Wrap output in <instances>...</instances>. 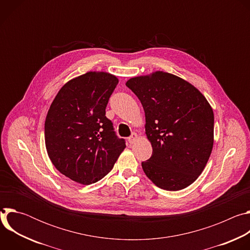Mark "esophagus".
<instances>
[{
  "label": "esophagus",
  "instance_id": "obj_1",
  "mask_svg": "<svg viewBox=\"0 0 250 250\" xmlns=\"http://www.w3.org/2000/svg\"><path fill=\"white\" fill-rule=\"evenodd\" d=\"M138 139V135L135 133V132H133L132 134H131V136L130 137H128V142L129 144H134V142L136 141Z\"/></svg>",
  "mask_w": 250,
  "mask_h": 250
}]
</instances>
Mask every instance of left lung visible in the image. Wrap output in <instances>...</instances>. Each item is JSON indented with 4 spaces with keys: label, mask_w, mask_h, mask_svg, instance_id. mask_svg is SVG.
Returning <instances> with one entry per match:
<instances>
[{
    "label": "left lung",
    "mask_w": 250,
    "mask_h": 250,
    "mask_svg": "<svg viewBox=\"0 0 250 250\" xmlns=\"http://www.w3.org/2000/svg\"><path fill=\"white\" fill-rule=\"evenodd\" d=\"M146 114V134L152 155L141 163L157 187L179 191L205 169L213 146V112L191 83L164 71L128 79Z\"/></svg>",
    "instance_id": "left-lung-1"
}]
</instances>
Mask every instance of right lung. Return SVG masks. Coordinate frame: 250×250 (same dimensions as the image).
<instances>
[{
	"instance_id": "right-lung-1",
	"label": "right lung",
	"mask_w": 250,
	"mask_h": 250,
	"mask_svg": "<svg viewBox=\"0 0 250 250\" xmlns=\"http://www.w3.org/2000/svg\"><path fill=\"white\" fill-rule=\"evenodd\" d=\"M119 83L117 76L90 71L68 81L57 93L44 124L47 154L55 168L82 185L111 172L125 148L105 117V106Z\"/></svg>"
}]
</instances>
